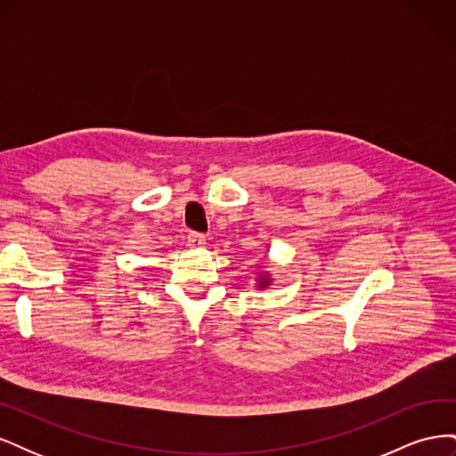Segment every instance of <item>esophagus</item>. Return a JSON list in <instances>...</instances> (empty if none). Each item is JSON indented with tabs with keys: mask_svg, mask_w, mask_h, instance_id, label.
Segmentation results:
<instances>
[{
	"mask_svg": "<svg viewBox=\"0 0 456 456\" xmlns=\"http://www.w3.org/2000/svg\"><path fill=\"white\" fill-rule=\"evenodd\" d=\"M186 243H188V247H191V249H200V247L205 245V236L198 232H190L186 238Z\"/></svg>",
	"mask_w": 456,
	"mask_h": 456,
	"instance_id": "34e87169",
	"label": "esophagus"
}]
</instances>
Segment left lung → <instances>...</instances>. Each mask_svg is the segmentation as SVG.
<instances>
[{
  "label": "left lung",
  "mask_w": 456,
  "mask_h": 456,
  "mask_svg": "<svg viewBox=\"0 0 456 456\" xmlns=\"http://www.w3.org/2000/svg\"><path fill=\"white\" fill-rule=\"evenodd\" d=\"M270 285V275L265 272V273H260L258 275V280H256V287L258 289H265V287H268Z\"/></svg>",
  "instance_id": "1"
}]
</instances>
